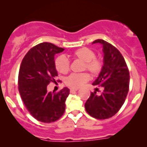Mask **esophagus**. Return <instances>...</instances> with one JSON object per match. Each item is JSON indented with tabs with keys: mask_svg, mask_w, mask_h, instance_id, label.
<instances>
[{
	"mask_svg": "<svg viewBox=\"0 0 147 147\" xmlns=\"http://www.w3.org/2000/svg\"><path fill=\"white\" fill-rule=\"evenodd\" d=\"M79 88H70V91H78Z\"/></svg>",
	"mask_w": 147,
	"mask_h": 147,
	"instance_id": "esophagus-1",
	"label": "esophagus"
}]
</instances>
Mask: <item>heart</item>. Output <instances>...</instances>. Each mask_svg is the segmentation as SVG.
I'll use <instances>...</instances> for the list:
<instances>
[{"mask_svg": "<svg viewBox=\"0 0 147 147\" xmlns=\"http://www.w3.org/2000/svg\"><path fill=\"white\" fill-rule=\"evenodd\" d=\"M73 59L84 61L82 70H87L93 75H98L101 72L103 62L99 58L96 57V53L88 47H82L75 50L72 54ZM54 65L56 70L65 75L70 70V61L65 56H59L55 59ZM90 75L88 72L71 74L65 79V84L72 88H80L89 80Z\"/></svg>", "mask_w": 147, "mask_h": 147, "instance_id": "obj_1", "label": "heart"}]
</instances>
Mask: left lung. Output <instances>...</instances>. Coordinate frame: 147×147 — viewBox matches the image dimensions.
I'll return each instance as SVG.
<instances>
[{
    "instance_id": "8db88e82",
    "label": "left lung",
    "mask_w": 147,
    "mask_h": 147,
    "mask_svg": "<svg viewBox=\"0 0 147 147\" xmlns=\"http://www.w3.org/2000/svg\"><path fill=\"white\" fill-rule=\"evenodd\" d=\"M102 45L104 65L93 83L104 88L101 95L91 93L85 103L87 113L93 118L106 119L115 115L122 107L129 91L130 74L125 59L117 48L103 40L93 42Z\"/></svg>"
}]
</instances>
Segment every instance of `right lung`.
I'll return each mask as SVG.
<instances>
[{"instance_id": "1", "label": "right lung", "mask_w": 147, "mask_h": 147, "mask_svg": "<svg viewBox=\"0 0 147 147\" xmlns=\"http://www.w3.org/2000/svg\"><path fill=\"white\" fill-rule=\"evenodd\" d=\"M65 49L49 42L33 47L27 52L21 63L18 77L19 94L28 111L35 119L51 123L59 119L65 110V100L70 89L48 92L50 82H55L58 72L54 56Z\"/></svg>"}]
</instances>
